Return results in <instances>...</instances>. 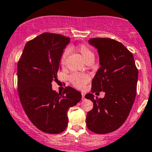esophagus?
<instances>
[{"label":"esophagus","instance_id":"esophagus-1","mask_svg":"<svg viewBox=\"0 0 152 152\" xmlns=\"http://www.w3.org/2000/svg\"><path fill=\"white\" fill-rule=\"evenodd\" d=\"M82 99H85V94L84 93H82Z\"/></svg>","mask_w":152,"mask_h":152}]
</instances>
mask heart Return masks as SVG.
Segmentation results:
<instances>
[{
	"label": "heart",
	"instance_id": "b5f03b06",
	"mask_svg": "<svg viewBox=\"0 0 152 152\" xmlns=\"http://www.w3.org/2000/svg\"><path fill=\"white\" fill-rule=\"evenodd\" d=\"M77 51L80 53L81 56L84 59L86 62L89 60H94V53L93 50L91 49L89 46L87 45H80L76 47ZM67 57V52L64 51L61 54L60 58V64L61 66H64L66 63V58ZM69 80L73 86L77 88H82L86 83L88 81L89 77L86 74H79V73H73L69 76Z\"/></svg>",
	"mask_w": 152,
	"mask_h": 152
}]
</instances>
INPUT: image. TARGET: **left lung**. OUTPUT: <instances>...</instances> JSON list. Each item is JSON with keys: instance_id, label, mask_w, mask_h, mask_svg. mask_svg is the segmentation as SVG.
<instances>
[{"instance_id": "1", "label": "left lung", "mask_w": 152, "mask_h": 152, "mask_svg": "<svg viewBox=\"0 0 152 152\" xmlns=\"http://www.w3.org/2000/svg\"><path fill=\"white\" fill-rule=\"evenodd\" d=\"M98 50L100 67L91 83V93L85 96L94 107L87 113L86 126L91 132H113L126 121L137 92L138 71L132 53L121 42L110 38L88 40ZM106 92L104 98H94L93 93Z\"/></svg>"}]
</instances>
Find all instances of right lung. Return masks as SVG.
<instances>
[{
    "instance_id": "obj_1",
    "label": "right lung",
    "mask_w": 152,
    "mask_h": 152,
    "mask_svg": "<svg viewBox=\"0 0 152 152\" xmlns=\"http://www.w3.org/2000/svg\"><path fill=\"white\" fill-rule=\"evenodd\" d=\"M69 37L44 33L26 43L18 64L20 102L30 121L42 132L58 134L68 125L69 109L80 101V92L66 86L52 89L60 71V58Z\"/></svg>"
}]
</instances>
